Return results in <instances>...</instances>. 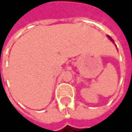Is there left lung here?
Segmentation results:
<instances>
[{
    "label": "left lung",
    "instance_id": "left-lung-1",
    "mask_svg": "<svg viewBox=\"0 0 132 132\" xmlns=\"http://www.w3.org/2000/svg\"><path fill=\"white\" fill-rule=\"evenodd\" d=\"M109 39H110V40H112V41H113V40H112V38H111V37H109Z\"/></svg>",
    "mask_w": 132,
    "mask_h": 132
}]
</instances>
